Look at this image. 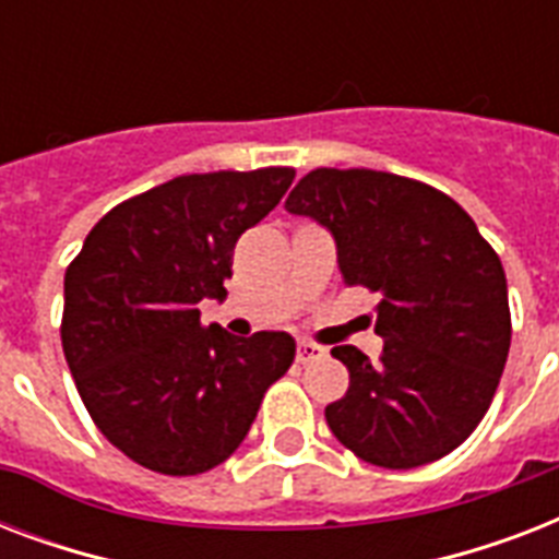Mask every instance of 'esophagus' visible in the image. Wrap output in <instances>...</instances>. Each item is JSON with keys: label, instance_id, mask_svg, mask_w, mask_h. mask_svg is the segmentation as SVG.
<instances>
[{"label": "esophagus", "instance_id": "1", "mask_svg": "<svg viewBox=\"0 0 559 559\" xmlns=\"http://www.w3.org/2000/svg\"><path fill=\"white\" fill-rule=\"evenodd\" d=\"M322 357V348L313 345V342H298L296 345V359L305 366V362H313V359Z\"/></svg>", "mask_w": 559, "mask_h": 559}]
</instances>
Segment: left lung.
<instances>
[{
  "label": "left lung",
  "mask_w": 559,
  "mask_h": 559,
  "mask_svg": "<svg viewBox=\"0 0 559 559\" xmlns=\"http://www.w3.org/2000/svg\"><path fill=\"white\" fill-rule=\"evenodd\" d=\"M336 240L342 281L380 293V362L354 345L350 373L324 408L357 459L412 469L450 455L490 408L511 350L499 254L459 202L417 179L368 168H316L287 197Z\"/></svg>",
  "instance_id": "1"
}]
</instances>
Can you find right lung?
<instances>
[{
    "mask_svg": "<svg viewBox=\"0 0 559 559\" xmlns=\"http://www.w3.org/2000/svg\"><path fill=\"white\" fill-rule=\"evenodd\" d=\"M293 168L188 174L95 223L63 281L60 340L83 406L112 447L162 476H197L243 443L296 340L202 328L226 298L237 237L293 186Z\"/></svg>",
    "mask_w": 559,
    "mask_h": 559,
    "instance_id": "obj_1",
    "label": "right lung"
}]
</instances>
